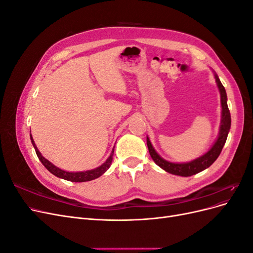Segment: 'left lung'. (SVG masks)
I'll list each match as a JSON object with an SVG mask.
<instances>
[{
  "label": "left lung",
  "instance_id": "left-lung-1",
  "mask_svg": "<svg viewBox=\"0 0 253 253\" xmlns=\"http://www.w3.org/2000/svg\"><path fill=\"white\" fill-rule=\"evenodd\" d=\"M214 78H215L216 85L218 87L219 94H220L221 119H220V126H219V132H218L217 138L211 145V148L207 151L205 154H203L202 156L191 160V162H188V163H171V162H169V160L164 159L158 154L156 150L154 149V147L152 145L150 138L147 136V144H148V149H149L152 159L154 160V163L158 167L162 168V169L165 170L166 172L170 173V174H174V175L183 176V177L192 176L194 174H197V173L206 170L207 168H209L217 159L221 150H223L225 142L227 140L229 131H230L231 116H230V112H229L228 104H227L226 89L223 86V84H221L218 76L215 73H214Z\"/></svg>",
  "mask_w": 253,
  "mask_h": 253
}]
</instances>
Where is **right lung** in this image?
Wrapping results in <instances>:
<instances>
[{
    "label": "right lung",
    "instance_id": "right-lung-1",
    "mask_svg": "<svg viewBox=\"0 0 253 253\" xmlns=\"http://www.w3.org/2000/svg\"><path fill=\"white\" fill-rule=\"evenodd\" d=\"M30 140H32V143L34 145V148L36 150L37 153V156L38 158L40 159V162L43 164V166L46 168V169L55 176L59 178H62L68 181H74V182H83V181H89V180H93L96 179L98 177H100L102 174H104L106 171L109 170V168L112 165V160H113V155H114V149L112 150L111 155L109 156V158L105 160V162L95 169H91V170H87V171H81V172H68V171H64L62 169H60V168L56 167L53 164H51L49 160H47L45 157L42 156V154L40 153V151L38 150L37 145L34 141V138L32 134H30ZM115 148V147H114Z\"/></svg>",
    "mask_w": 253,
    "mask_h": 253
}]
</instances>
